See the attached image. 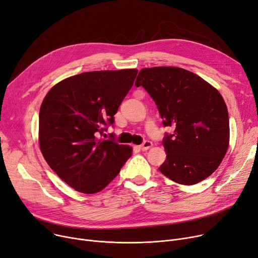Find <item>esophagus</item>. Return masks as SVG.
Listing matches in <instances>:
<instances>
[{
  "label": "esophagus",
  "mask_w": 258,
  "mask_h": 258,
  "mask_svg": "<svg viewBox=\"0 0 258 258\" xmlns=\"http://www.w3.org/2000/svg\"><path fill=\"white\" fill-rule=\"evenodd\" d=\"M152 146H153V142L146 140V141H144V142L140 145V148H141L142 151H147V150H150V148H151Z\"/></svg>",
  "instance_id": "esophagus-1"
}]
</instances>
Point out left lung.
Returning a JSON list of instances; mask_svg holds the SVG:
<instances>
[{
  "instance_id": "8db88e82",
  "label": "left lung",
  "mask_w": 258,
  "mask_h": 258,
  "mask_svg": "<svg viewBox=\"0 0 258 258\" xmlns=\"http://www.w3.org/2000/svg\"><path fill=\"white\" fill-rule=\"evenodd\" d=\"M135 86L154 99L164 126L166 160L159 169L183 185L208 178L229 146V116L220 92L197 74L177 67L144 68Z\"/></svg>"
}]
</instances>
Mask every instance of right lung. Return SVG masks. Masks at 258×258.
Returning a JSON list of instances; mask_svg holds the SVG:
<instances>
[{
  "instance_id": "add662e5",
  "label": "right lung",
  "mask_w": 258,
  "mask_h": 258,
  "mask_svg": "<svg viewBox=\"0 0 258 258\" xmlns=\"http://www.w3.org/2000/svg\"><path fill=\"white\" fill-rule=\"evenodd\" d=\"M138 70L85 72L61 80L39 110L38 141L48 165L75 190L96 194L132 156V147L101 139Z\"/></svg>"
}]
</instances>
